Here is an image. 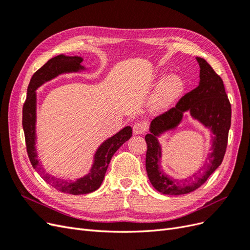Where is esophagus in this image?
Segmentation results:
<instances>
[{
    "mask_svg": "<svg viewBox=\"0 0 250 250\" xmlns=\"http://www.w3.org/2000/svg\"><path fill=\"white\" fill-rule=\"evenodd\" d=\"M132 130H133V134H143L144 132L146 131V126L144 125L143 123H135L134 125H133V128H132Z\"/></svg>",
    "mask_w": 250,
    "mask_h": 250,
    "instance_id": "esophagus-1",
    "label": "esophagus"
}]
</instances>
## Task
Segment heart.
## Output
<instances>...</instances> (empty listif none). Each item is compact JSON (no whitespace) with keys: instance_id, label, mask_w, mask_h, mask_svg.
Here are the masks:
<instances>
[{"instance_id":"heart-1","label":"heart","mask_w":250,"mask_h":250,"mask_svg":"<svg viewBox=\"0 0 250 250\" xmlns=\"http://www.w3.org/2000/svg\"><path fill=\"white\" fill-rule=\"evenodd\" d=\"M184 90V81L176 74L168 75L158 85L153 98V106L156 109L168 107Z\"/></svg>"}]
</instances>
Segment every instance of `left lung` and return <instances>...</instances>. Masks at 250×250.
<instances>
[{"label":"left lung","mask_w":250,"mask_h":250,"mask_svg":"<svg viewBox=\"0 0 250 250\" xmlns=\"http://www.w3.org/2000/svg\"><path fill=\"white\" fill-rule=\"evenodd\" d=\"M200 66L198 86L186 94L175 107L151 121L145 140L147 143L146 171L151 185L165 195H184L201 187L209 175L221 165L228 146L231 120V106L225 93L223 81L207 60L196 57ZM188 111L213 133L212 152L202 171L188 180L177 181L167 176L161 169V146L158 138L173 130L181 123L183 113Z\"/></svg>","instance_id":"8db88e82"}]
</instances>
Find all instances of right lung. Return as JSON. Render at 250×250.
<instances>
[{
  "instance_id": "obj_1",
  "label": "right lung",
  "mask_w": 250,
  "mask_h": 250,
  "mask_svg": "<svg viewBox=\"0 0 250 250\" xmlns=\"http://www.w3.org/2000/svg\"><path fill=\"white\" fill-rule=\"evenodd\" d=\"M83 58L79 56L58 55L48 60L39 71H36L30 80L27 89V99L22 106V129L25 133L26 146L29 160L33 168L40 175L56 190L72 195H84L92 193L100 188L104 179L105 173L112 155L116 151L131 138L132 129L126 126L109 139L105 140L94 155V163L86 175L75 180L57 178L44 172L40 160L37 158L36 150V89L44 82L57 77L58 75L65 73H77L84 71L85 67L81 65Z\"/></svg>"
}]
</instances>
